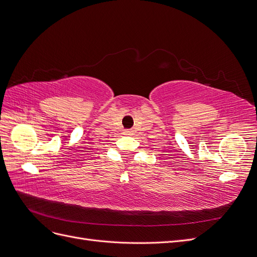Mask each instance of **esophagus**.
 <instances>
[{"label":"esophagus","instance_id":"1","mask_svg":"<svg viewBox=\"0 0 257 257\" xmlns=\"http://www.w3.org/2000/svg\"><path fill=\"white\" fill-rule=\"evenodd\" d=\"M124 135H132V132L131 131H124V133H123Z\"/></svg>","mask_w":257,"mask_h":257}]
</instances>
